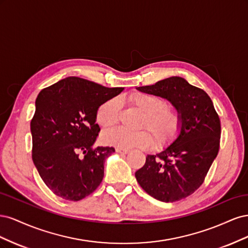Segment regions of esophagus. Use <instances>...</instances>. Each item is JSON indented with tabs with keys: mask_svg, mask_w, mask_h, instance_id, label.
<instances>
[{
	"mask_svg": "<svg viewBox=\"0 0 248 248\" xmlns=\"http://www.w3.org/2000/svg\"><path fill=\"white\" fill-rule=\"evenodd\" d=\"M116 152H117V153H120V154H128V153H129V150L117 148V149H116Z\"/></svg>",
	"mask_w": 248,
	"mask_h": 248,
	"instance_id": "34e87169",
	"label": "esophagus"
}]
</instances>
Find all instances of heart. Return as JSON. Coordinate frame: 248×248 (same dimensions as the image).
Listing matches in <instances>:
<instances>
[{"label":"heart","instance_id":"b5f03b06","mask_svg":"<svg viewBox=\"0 0 248 248\" xmlns=\"http://www.w3.org/2000/svg\"><path fill=\"white\" fill-rule=\"evenodd\" d=\"M134 108L141 111L142 117L139 132H129L118 128L102 134L104 144L121 149H147L152 145L162 149L176 140L181 126V120L176 111L168 108V102L161 97L149 93H134L129 96ZM121 116V101L111 98L102 103L97 109L96 121L102 128H111Z\"/></svg>","mask_w":248,"mask_h":248}]
</instances>
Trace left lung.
<instances>
[{"mask_svg": "<svg viewBox=\"0 0 248 248\" xmlns=\"http://www.w3.org/2000/svg\"><path fill=\"white\" fill-rule=\"evenodd\" d=\"M137 90L167 99L181 120L176 140L161 152L147 155L145 166L136 171L137 181L160 202L182 200L202 184L218 153L219 117L204 90L183 78L171 77Z\"/></svg>", "mask_w": 248, "mask_h": 248, "instance_id": "8db88e82", "label": "left lung"}]
</instances>
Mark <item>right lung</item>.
I'll list each match as a JSON object with an SVG mask.
<instances>
[{"instance_id": "obj_1", "label": "right lung", "mask_w": 248, "mask_h": 248, "mask_svg": "<svg viewBox=\"0 0 248 248\" xmlns=\"http://www.w3.org/2000/svg\"><path fill=\"white\" fill-rule=\"evenodd\" d=\"M123 90L70 77L37 96L32 158L43 182L58 197L79 201L101 183L104 161L115 149L94 147L100 131L96 112Z\"/></svg>"}]
</instances>
